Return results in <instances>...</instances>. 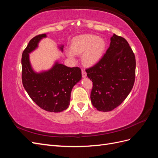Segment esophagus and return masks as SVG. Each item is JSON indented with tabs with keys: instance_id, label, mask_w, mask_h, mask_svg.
I'll return each mask as SVG.
<instances>
[{
	"instance_id": "obj_1",
	"label": "esophagus",
	"mask_w": 158,
	"mask_h": 158,
	"mask_svg": "<svg viewBox=\"0 0 158 158\" xmlns=\"http://www.w3.org/2000/svg\"><path fill=\"white\" fill-rule=\"evenodd\" d=\"M82 76L83 78H85V77H86V76H87V73H85L84 70H82Z\"/></svg>"
}]
</instances>
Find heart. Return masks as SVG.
I'll use <instances>...</instances> for the list:
<instances>
[{
	"instance_id": "obj_1",
	"label": "heart",
	"mask_w": 158,
	"mask_h": 158,
	"mask_svg": "<svg viewBox=\"0 0 158 158\" xmlns=\"http://www.w3.org/2000/svg\"><path fill=\"white\" fill-rule=\"evenodd\" d=\"M106 41L95 35H83L74 38L71 42V51L66 52L70 59H74V54H82V61L85 66H93L102 59L106 49Z\"/></svg>"
}]
</instances>
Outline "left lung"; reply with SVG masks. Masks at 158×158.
Here are the masks:
<instances>
[{
    "mask_svg": "<svg viewBox=\"0 0 158 158\" xmlns=\"http://www.w3.org/2000/svg\"><path fill=\"white\" fill-rule=\"evenodd\" d=\"M135 70V55L128 43L113 34L102 58L85 70L93 82L90 98L94 107L107 112L120 106L132 89Z\"/></svg>",
    "mask_w": 158,
    "mask_h": 158,
    "instance_id": "left-lung-1",
    "label": "left lung"
}]
</instances>
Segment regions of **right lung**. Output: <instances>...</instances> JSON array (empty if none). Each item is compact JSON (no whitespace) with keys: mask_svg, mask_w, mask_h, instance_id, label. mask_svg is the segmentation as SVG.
I'll return each instance as SVG.
<instances>
[{"mask_svg":"<svg viewBox=\"0 0 158 158\" xmlns=\"http://www.w3.org/2000/svg\"><path fill=\"white\" fill-rule=\"evenodd\" d=\"M45 33L38 35L30 41L22 56V80L31 99L47 111L58 113L68 108L74 85L82 78L79 67H68L56 62L50 70L40 73L33 70L29 53L35 50ZM63 51V45L60 47Z\"/></svg>","mask_w":158,"mask_h":158,"instance_id":"1","label":"right lung"}]
</instances>
